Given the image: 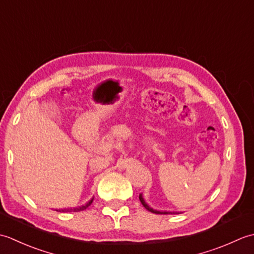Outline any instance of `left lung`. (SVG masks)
Wrapping results in <instances>:
<instances>
[{
    "label": "left lung",
    "instance_id": "8db88e82",
    "mask_svg": "<svg viewBox=\"0 0 254 254\" xmlns=\"http://www.w3.org/2000/svg\"><path fill=\"white\" fill-rule=\"evenodd\" d=\"M139 201H141V203L143 204V206H144L145 208H146L147 210H149V212L154 213V214H164V215H167V214H181V213H178V212H169V210H158V209H154L153 207L149 206V205L146 203V201H145L143 194H139Z\"/></svg>",
    "mask_w": 254,
    "mask_h": 254
}]
</instances>
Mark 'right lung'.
I'll return each instance as SVG.
<instances>
[{"label":"right lung","mask_w":254,"mask_h":254,"mask_svg":"<svg viewBox=\"0 0 254 254\" xmlns=\"http://www.w3.org/2000/svg\"><path fill=\"white\" fill-rule=\"evenodd\" d=\"M93 201H94V197H91L89 201L86 203L85 205H82V206H78V207H68V208H61V209H56L57 212H80V210H84V209H86L87 208L89 205L93 203Z\"/></svg>","instance_id":"right-lung-1"}]
</instances>
